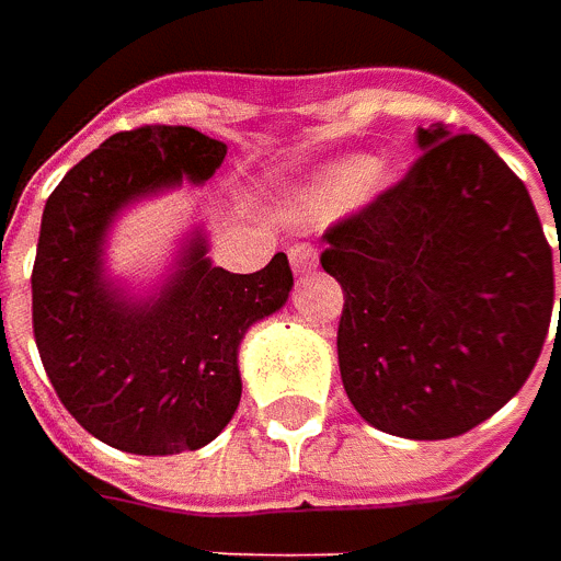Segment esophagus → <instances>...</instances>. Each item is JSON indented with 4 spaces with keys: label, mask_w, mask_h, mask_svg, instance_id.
Returning a JSON list of instances; mask_svg holds the SVG:
<instances>
[{
    "label": "esophagus",
    "mask_w": 561,
    "mask_h": 561,
    "mask_svg": "<svg viewBox=\"0 0 561 561\" xmlns=\"http://www.w3.org/2000/svg\"><path fill=\"white\" fill-rule=\"evenodd\" d=\"M290 265L296 274H309L318 265V252L306 243H296V247H290Z\"/></svg>",
    "instance_id": "1"
}]
</instances>
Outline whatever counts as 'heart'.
<instances>
[{
    "mask_svg": "<svg viewBox=\"0 0 561 561\" xmlns=\"http://www.w3.org/2000/svg\"><path fill=\"white\" fill-rule=\"evenodd\" d=\"M387 186H390V178L377 168L375 159L346 156L309 178V184L299 193V208L306 218L324 221V218H336L356 208L358 203H368Z\"/></svg>",
    "mask_w": 561,
    "mask_h": 561,
    "instance_id": "b5f03b06",
    "label": "heart"
}]
</instances>
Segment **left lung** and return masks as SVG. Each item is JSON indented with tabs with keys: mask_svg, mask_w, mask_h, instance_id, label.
<instances>
[{
	"mask_svg": "<svg viewBox=\"0 0 561 561\" xmlns=\"http://www.w3.org/2000/svg\"><path fill=\"white\" fill-rule=\"evenodd\" d=\"M415 137V168L324 233L321 268L346 299L336 358L358 415L393 437L446 440L500 412L534 371L552 249L528 186L481 137L443 124Z\"/></svg>",
	"mask_w": 561,
	"mask_h": 561,
	"instance_id": "left-lung-1",
	"label": "left lung"
}]
</instances>
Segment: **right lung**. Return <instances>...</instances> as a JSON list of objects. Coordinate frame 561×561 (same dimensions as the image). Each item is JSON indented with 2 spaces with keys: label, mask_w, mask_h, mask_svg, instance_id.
I'll use <instances>...</instances> for the list:
<instances>
[{
  "label": "right lung",
  "mask_w": 561,
  "mask_h": 561,
  "mask_svg": "<svg viewBox=\"0 0 561 561\" xmlns=\"http://www.w3.org/2000/svg\"><path fill=\"white\" fill-rule=\"evenodd\" d=\"M225 152L193 127L124 130L75 164L43 208L31 277L43 368L80 427L134 456L215 440L240 405L243 336L290 299L284 252L255 274H230L211 265L203 225L149 284L108 265L124 211L181 184L203 186Z\"/></svg>",
  "instance_id": "add662e5"
}]
</instances>
